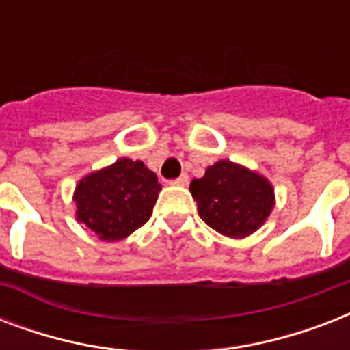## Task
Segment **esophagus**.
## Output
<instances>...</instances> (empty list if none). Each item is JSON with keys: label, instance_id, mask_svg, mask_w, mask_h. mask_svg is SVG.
<instances>
[{"label": "esophagus", "instance_id": "esophagus-1", "mask_svg": "<svg viewBox=\"0 0 350 350\" xmlns=\"http://www.w3.org/2000/svg\"><path fill=\"white\" fill-rule=\"evenodd\" d=\"M187 183H189V176L187 174H181L180 178H176V180L172 181V185H180V187H185Z\"/></svg>", "mask_w": 350, "mask_h": 350}]
</instances>
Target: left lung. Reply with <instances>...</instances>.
<instances>
[{
  "instance_id": "left-lung-1",
  "label": "left lung",
  "mask_w": 350,
  "mask_h": 350,
  "mask_svg": "<svg viewBox=\"0 0 350 350\" xmlns=\"http://www.w3.org/2000/svg\"><path fill=\"white\" fill-rule=\"evenodd\" d=\"M200 218L229 238H245L265 224L274 208V189L261 174L221 159L191 181Z\"/></svg>"
}]
</instances>
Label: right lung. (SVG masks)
<instances>
[{
    "label": "right lung",
    "mask_w": 350,
    "mask_h": 350,
    "mask_svg": "<svg viewBox=\"0 0 350 350\" xmlns=\"http://www.w3.org/2000/svg\"><path fill=\"white\" fill-rule=\"evenodd\" d=\"M159 191L158 176L143 161L121 158L76 185V219L103 241H120L147 224Z\"/></svg>",
    "instance_id": "right-lung-1"
}]
</instances>
